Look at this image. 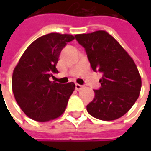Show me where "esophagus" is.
Segmentation results:
<instances>
[{
  "label": "esophagus",
  "instance_id": "esophagus-1",
  "mask_svg": "<svg viewBox=\"0 0 151 151\" xmlns=\"http://www.w3.org/2000/svg\"><path fill=\"white\" fill-rule=\"evenodd\" d=\"M82 88H83V86L79 84H76V91H80L81 89H82Z\"/></svg>",
  "mask_w": 151,
  "mask_h": 151
}]
</instances>
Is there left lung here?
I'll use <instances>...</instances> for the list:
<instances>
[{"instance_id":"8db88e82","label":"left lung","mask_w":151,"mask_h":151,"mask_svg":"<svg viewBox=\"0 0 151 151\" xmlns=\"http://www.w3.org/2000/svg\"><path fill=\"white\" fill-rule=\"evenodd\" d=\"M76 41L85 49L91 67L102 73L101 87L86 110L104 121L119 119L134 104L140 93L141 77L133 59L105 31L77 34Z\"/></svg>"}]
</instances>
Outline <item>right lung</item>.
I'll list each match as a JSON object with an SVG mask.
<instances>
[{
	"label": "right lung",
	"instance_id": "add662e5",
	"mask_svg": "<svg viewBox=\"0 0 151 151\" xmlns=\"http://www.w3.org/2000/svg\"><path fill=\"white\" fill-rule=\"evenodd\" d=\"M74 38L70 34L56 32L37 38L15 67L12 91L21 109L30 119L46 122L65 112L76 85L60 84L50 78L53 73H58L56 65L61 50Z\"/></svg>",
	"mask_w": 151,
	"mask_h": 151
}]
</instances>
